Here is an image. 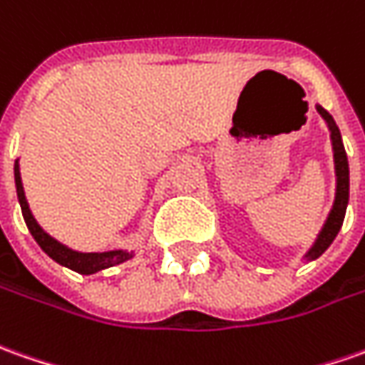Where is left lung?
I'll list each match as a JSON object with an SVG mask.
<instances>
[{
  "mask_svg": "<svg viewBox=\"0 0 365 365\" xmlns=\"http://www.w3.org/2000/svg\"><path fill=\"white\" fill-rule=\"evenodd\" d=\"M318 113L326 120L329 128V138H331V148H334V165H336V200H334V207L329 212L326 224L319 232L318 240L314 242V245L309 247V252L306 254L307 259H316L324 254L329 247V244L336 240L339 227L344 224V215H346V207H348L349 200V168H348V155L344 150L341 143V135H339L338 125L334 118L329 115L328 111L324 110L322 106H316Z\"/></svg>",
  "mask_w": 365,
  "mask_h": 365,
  "instance_id": "8db88e82",
  "label": "left lung"
}]
</instances>
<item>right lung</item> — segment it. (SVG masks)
<instances>
[{
	"label": "right lung",
	"mask_w": 365,
	"mask_h": 365,
	"mask_svg": "<svg viewBox=\"0 0 365 365\" xmlns=\"http://www.w3.org/2000/svg\"><path fill=\"white\" fill-rule=\"evenodd\" d=\"M14 175H16V190H17V200H19V205H21V214H24V220H26L27 230L31 232L34 240H36L39 247L46 252L53 262H58L61 266L69 267L78 274H96V272H101L106 267L118 266L121 262L130 259V252H123V250H113V252H101V254H83V252H76L68 245L59 244L58 240H53L51 235L46 234L39 224L36 222V217L29 212V205H27L26 193H24V183H21V175H19V163L16 160V165H14Z\"/></svg>",
	"instance_id": "1"
}]
</instances>
